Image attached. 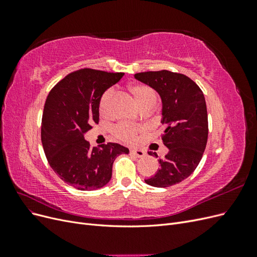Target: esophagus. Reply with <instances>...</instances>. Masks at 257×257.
Here are the masks:
<instances>
[{"mask_svg": "<svg viewBox=\"0 0 257 257\" xmlns=\"http://www.w3.org/2000/svg\"><path fill=\"white\" fill-rule=\"evenodd\" d=\"M131 154H133L134 157L139 158V159L146 157V152L143 151V150H139V149H132L131 150Z\"/></svg>", "mask_w": 257, "mask_h": 257, "instance_id": "esophagus-1", "label": "esophagus"}]
</instances>
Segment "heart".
I'll return each mask as SVG.
<instances>
[{
    "mask_svg": "<svg viewBox=\"0 0 257 257\" xmlns=\"http://www.w3.org/2000/svg\"><path fill=\"white\" fill-rule=\"evenodd\" d=\"M132 94L134 95L139 107L144 109L146 107H152L157 103V94L152 88L146 84H134L131 87ZM114 97V89L110 88L104 92L99 100V110L103 114L107 115L111 112L112 100ZM114 133L122 141L134 142L137 136L138 130L134 126L126 124H119L114 127Z\"/></svg>",
    "mask_w": 257,
    "mask_h": 257,
    "instance_id": "heart-1",
    "label": "heart"
}]
</instances>
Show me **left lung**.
<instances>
[{
	"label": "left lung",
	"instance_id": "1",
	"mask_svg": "<svg viewBox=\"0 0 257 257\" xmlns=\"http://www.w3.org/2000/svg\"><path fill=\"white\" fill-rule=\"evenodd\" d=\"M135 79L149 85L162 99V119L165 131L161 135L168 148L160 168L145 182L167 188L188 178L198 166L208 139V114L203 91L188 76L169 71L145 72ZM158 158L155 152H148Z\"/></svg>",
	"mask_w": 257,
	"mask_h": 257
}]
</instances>
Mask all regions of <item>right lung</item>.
<instances>
[{
    "mask_svg": "<svg viewBox=\"0 0 257 257\" xmlns=\"http://www.w3.org/2000/svg\"><path fill=\"white\" fill-rule=\"evenodd\" d=\"M123 73L83 68L58 82L46 99L42 119V144L49 165L62 180L80 191L103 188L110 181L112 164L130 150L108 143L90 148L84 134L98 122L99 100Z\"/></svg>",
    "mask_w": 257,
    "mask_h": 257,
    "instance_id": "right-lung-1",
    "label": "right lung"
}]
</instances>
